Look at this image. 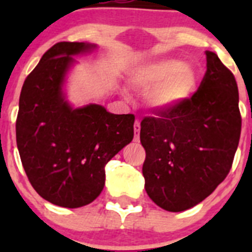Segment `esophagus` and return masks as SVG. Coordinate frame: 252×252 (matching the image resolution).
I'll list each match as a JSON object with an SVG mask.
<instances>
[{"mask_svg":"<svg viewBox=\"0 0 252 252\" xmlns=\"http://www.w3.org/2000/svg\"><path fill=\"white\" fill-rule=\"evenodd\" d=\"M135 137H133V140H135V142H139L140 141V122L139 121H135Z\"/></svg>","mask_w":252,"mask_h":252,"instance_id":"1","label":"esophagus"}]
</instances>
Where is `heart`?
Segmentation results:
<instances>
[{"label":"heart","mask_w":252,"mask_h":252,"mask_svg":"<svg viewBox=\"0 0 252 252\" xmlns=\"http://www.w3.org/2000/svg\"><path fill=\"white\" fill-rule=\"evenodd\" d=\"M194 66L178 59H158L137 66L130 75V86L145 93V103L153 112L169 113L190 99L197 88Z\"/></svg>","instance_id":"b5f03b06"}]
</instances>
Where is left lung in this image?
Listing matches in <instances>:
<instances>
[{"label": "left lung", "instance_id": "8db88e82", "mask_svg": "<svg viewBox=\"0 0 252 252\" xmlns=\"http://www.w3.org/2000/svg\"><path fill=\"white\" fill-rule=\"evenodd\" d=\"M207 72L197 92L178 110L141 121L145 190L169 212L206 199L227 177L239 146L241 115L232 73L206 51Z\"/></svg>", "mask_w": 252, "mask_h": 252}]
</instances>
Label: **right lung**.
Returning a JSON list of instances; mask_svg holds the SVG:
<instances>
[{"label": "right lung", "mask_w": 252, "mask_h": 252, "mask_svg": "<svg viewBox=\"0 0 252 252\" xmlns=\"http://www.w3.org/2000/svg\"><path fill=\"white\" fill-rule=\"evenodd\" d=\"M95 44L62 41L51 46L24 82L16 120V142L31 186L50 203L78 208L104 187V166L133 139L135 116L115 115L101 104L73 107L66 75L73 57Z\"/></svg>", "instance_id": "1"}]
</instances>
